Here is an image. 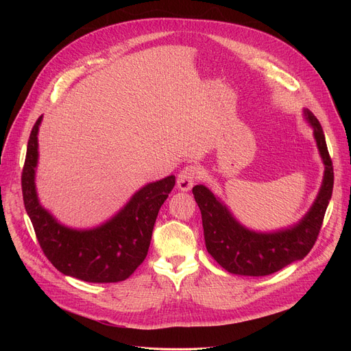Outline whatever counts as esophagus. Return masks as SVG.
<instances>
[{
    "label": "esophagus",
    "mask_w": 351,
    "mask_h": 351,
    "mask_svg": "<svg viewBox=\"0 0 351 351\" xmlns=\"http://www.w3.org/2000/svg\"><path fill=\"white\" fill-rule=\"evenodd\" d=\"M200 178L199 168L193 165H188L186 168H183L180 173L178 175V188L183 192H188L195 185V182Z\"/></svg>",
    "instance_id": "obj_1"
}]
</instances>
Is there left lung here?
I'll return each instance as SVG.
<instances>
[{
  "mask_svg": "<svg viewBox=\"0 0 351 351\" xmlns=\"http://www.w3.org/2000/svg\"><path fill=\"white\" fill-rule=\"evenodd\" d=\"M304 117L315 131L313 134L324 163V176L315 204L293 228L271 233L249 230L206 186L196 185L192 189L202 213L206 249L229 273L256 278L271 274L303 259L317 241L333 193L335 172L320 122L308 109H304Z\"/></svg>",
  "mask_w": 351,
  "mask_h": 351,
  "instance_id": "obj_1",
  "label": "left lung"
}]
</instances>
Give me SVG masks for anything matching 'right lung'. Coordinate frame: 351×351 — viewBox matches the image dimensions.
Masks as SVG:
<instances>
[{"mask_svg":"<svg viewBox=\"0 0 351 351\" xmlns=\"http://www.w3.org/2000/svg\"><path fill=\"white\" fill-rule=\"evenodd\" d=\"M32 126L23 168L21 186L25 210L47 259L61 273L90 283L128 279L145 261L159 209L175 186V176L147 183L106 223L77 230L58 223L41 205L35 191L38 162V129Z\"/></svg>","mask_w":351,"mask_h":351,"instance_id":"right-lung-1","label":"right lung"}]
</instances>
